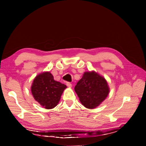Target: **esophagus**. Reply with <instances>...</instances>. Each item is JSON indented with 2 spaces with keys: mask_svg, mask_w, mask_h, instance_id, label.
Returning a JSON list of instances; mask_svg holds the SVG:
<instances>
[{
  "mask_svg": "<svg viewBox=\"0 0 146 146\" xmlns=\"http://www.w3.org/2000/svg\"><path fill=\"white\" fill-rule=\"evenodd\" d=\"M66 85H67L69 88H71L72 87V84L69 83V82H67L66 83Z\"/></svg>",
  "mask_w": 146,
  "mask_h": 146,
  "instance_id": "1",
  "label": "esophagus"
}]
</instances>
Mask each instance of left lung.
<instances>
[{
	"label": "left lung",
	"mask_w": 146,
	"mask_h": 146,
	"mask_svg": "<svg viewBox=\"0 0 146 146\" xmlns=\"http://www.w3.org/2000/svg\"><path fill=\"white\" fill-rule=\"evenodd\" d=\"M74 90L82 104L88 109L98 107L110 92L107 80L94 70L84 72Z\"/></svg>",
	"instance_id": "obj_1"
}]
</instances>
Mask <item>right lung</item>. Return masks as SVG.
<instances>
[{"instance_id":"right-lung-1","label":"right lung","mask_w":146,"mask_h":146,"mask_svg":"<svg viewBox=\"0 0 146 146\" xmlns=\"http://www.w3.org/2000/svg\"><path fill=\"white\" fill-rule=\"evenodd\" d=\"M66 88L64 84L55 80L50 72L46 71L37 75L34 78L31 91L35 100L43 108L48 110L58 104Z\"/></svg>"}]
</instances>
